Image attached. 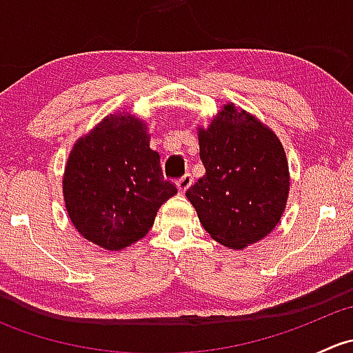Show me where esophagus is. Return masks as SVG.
I'll use <instances>...</instances> for the list:
<instances>
[{
  "mask_svg": "<svg viewBox=\"0 0 353 353\" xmlns=\"http://www.w3.org/2000/svg\"><path fill=\"white\" fill-rule=\"evenodd\" d=\"M191 184H193V176H191V174H184V176L177 181V188H179L181 193H186L188 188H190Z\"/></svg>",
  "mask_w": 353,
  "mask_h": 353,
  "instance_id": "34e87169",
  "label": "esophagus"
}]
</instances>
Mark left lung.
<instances>
[{"mask_svg": "<svg viewBox=\"0 0 353 353\" xmlns=\"http://www.w3.org/2000/svg\"><path fill=\"white\" fill-rule=\"evenodd\" d=\"M205 176L186 191L206 232L222 245L243 249L268 236L288 196L282 143L256 117L227 104L208 130L198 131Z\"/></svg>", "mask_w": 353, "mask_h": 353, "instance_id": "1", "label": "left lung"}]
</instances>
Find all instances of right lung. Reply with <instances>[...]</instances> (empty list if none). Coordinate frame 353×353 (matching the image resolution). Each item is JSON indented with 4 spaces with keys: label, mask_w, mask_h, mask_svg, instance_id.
Instances as JSON below:
<instances>
[{
    "label": "right lung",
    "mask_w": 353,
    "mask_h": 353,
    "mask_svg": "<svg viewBox=\"0 0 353 353\" xmlns=\"http://www.w3.org/2000/svg\"><path fill=\"white\" fill-rule=\"evenodd\" d=\"M176 193L150 148L147 128L130 114H112L80 138L63 177L74 229L109 251L140 241L154 225L157 210Z\"/></svg>",
    "instance_id": "1"
}]
</instances>
